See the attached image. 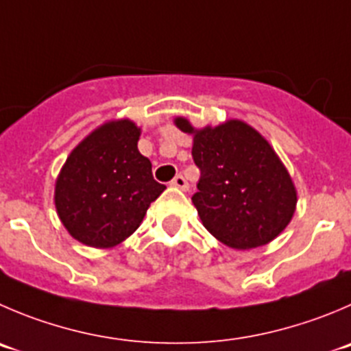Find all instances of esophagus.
<instances>
[{
	"instance_id": "1",
	"label": "esophagus",
	"mask_w": 351,
	"mask_h": 351,
	"mask_svg": "<svg viewBox=\"0 0 351 351\" xmlns=\"http://www.w3.org/2000/svg\"><path fill=\"white\" fill-rule=\"evenodd\" d=\"M170 184H172L173 188L182 189V191H188V189H189L188 181H186V178H184V176H182V173H179V176H176V178L172 179V182H170Z\"/></svg>"
}]
</instances>
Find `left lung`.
I'll use <instances>...</instances> for the list:
<instances>
[{"label":"left lung","mask_w":351,"mask_h":351,"mask_svg":"<svg viewBox=\"0 0 351 351\" xmlns=\"http://www.w3.org/2000/svg\"><path fill=\"white\" fill-rule=\"evenodd\" d=\"M176 123L195 134L191 155L199 181L191 199L208 232L238 250L267 245L281 234L295 213L296 191L269 143L241 120L202 131L186 119Z\"/></svg>","instance_id":"1"}]
</instances>
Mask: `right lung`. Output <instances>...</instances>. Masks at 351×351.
Instances as JSON below:
<instances>
[{
  "label": "right lung",
  "instance_id": "add662e5",
  "mask_svg": "<svg viewBox=\"0 0 351 351\" xmlns=\"http://www.w3.org/2000/svg\"><path fill=\"white\" fill-rule=\"evenodd\" d=\"M139 129L117 120L96 129L70 153L58 176L55 205L66 231L88 246L112 248L139 228L163 193L152 162L138 149Z\"/></svg>",
  "mask_w": 351,
  "mask_h": 351
}]
</instances>
